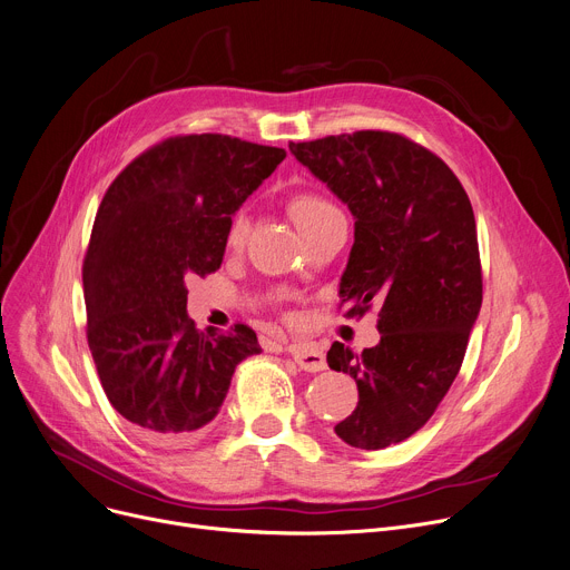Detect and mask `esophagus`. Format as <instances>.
Instances as JSON below:
<instances>
[{"label": "esophagus", "mask_w": 570, "mask_h": 570, "mask_svg": "<svg viewBox=\"0 0 570 570\" xmlns=\"http://www.w3.org/2000/svg\"><path fill=\"white\" fill-rule=\"evenodd\" d=\"M287 352L292 354L294 363L305 372H322L326 367V356L315 344H292Z\"/></svg>", "instance_id": "esophagus-1"}]
</instances>
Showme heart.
<instances>
[{
    "label": "heart",
    "mask_w": 570,
    "mask_h": 570,
    "mask_svg": "<svg viewBox=\"0 0 570 570\" xmlns=\"http://www.w3.org/2000/svg\"><path fill=\"white\" fill-rule=\"evenodd\" d=\"M289 214L296 222L298 230L305 233L311 230L313 226L322 224L324 218L333 216V214H340V209L324 196L320 194H313V191H301L296 196H292L289 200ZM248 214L244 209L235 212V216L230 218L228 224V230H226V244L230 248H242L244 242H246V235H248Z\"/></svg>",
    "instance_id": "b5f03b06"
}]
</instances>
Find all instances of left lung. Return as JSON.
Segmentation results:
<instances>
[{"instance_id":"left-lung-1","label":"left lung","mask_w":570,"mask_h":570,"mask_svg":"<svg viewBox=\"0 0 570 570\" xmlns=\"http://www.w3.org/2000/svg\"><path fill=\"white\" fill-rule=\"evenodd\" d=\"M289 150L356 218L340 305L346 317L379 305L381 340L363 354L333 342L326 361L358 385V406L335 433L383 450L426 424L461 370L481 308L472 205L441 157L395 132L361 129Z\"/></svg>"}]
</instances>
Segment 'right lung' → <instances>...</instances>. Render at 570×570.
<instances>
[{
    "instance_id": "right-lung-1",
    "label": "right lung",
    "mask_w": 570,
    "mask_h": 570,
    "mask_svg": "<svg viewBox=\"0 0 570 570\" xmlns=\"http://www.w3.org/2000/svg\"><path fill=\"white\" fill-rule=\"evenodd\" d=\"M228 135L170 137L107 189L83 257L86 337L111 406L157 441H187L222 409L255 331H198L187 281L224 262L239 205L285 159Z\"/></svg>"
}]
</instances>
